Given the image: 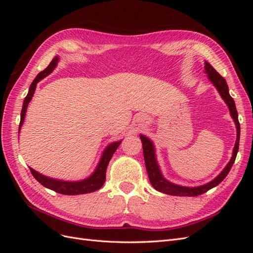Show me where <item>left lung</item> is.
Masks as SVG:
<instances>
[{
    "label": "left lung",
    "mask_w": 253,
    "mask_h": 253,
    "mask_svg": "<svg viewBox=\"0 0 253 253\" xmlns=\"http://www.w3.org/2000/svg\"><path fill=\"white\" fill-rule=\"evenodd\" d=\"M205 71H206V74L208 75V78L210 79V81L213 83V85L216 87L219 95L221 96V98L224 99V101L228 105L231 117L233 118V120L235 122L236 141H235V145L233 149L232 157L230 159V162H229L228 165L225 167V169L210 182L205 183V185L200 186V187H192V188L182 187V186L175 185V183L167 180L164 177L162 174V171H160V169H159L157 160H156L154 144H153V142L148 138V137L140 135V139L142 142V149H143L144 164H145V168H147L149 179H150L151 185L154 187V189L159 191V192H163V193L169 194V195H175V196H197V195L204 194L207 192V191H209L210 189L216 187L218 183H220L225 179V177L228 175L229 171L231 170V167L233 166V164L235 162L236 154H237V151H239V145H240L241 127H240V122H239V115H237L234 100L230 96V94H229V88H228L226 80L221 77V76L215 70H214V68L208 62H205Z\"/></svg>",
    "instance_id": "obj_1"
}]
</instances>
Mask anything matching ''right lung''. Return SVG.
I'll list each match as a JSON object with an SVG mask.
<instances>
[{
	"label": "right lung",
	"mask_w": 253,
	"mask_h": 253,
	"mask_svg": "<svg viewBox=\"0 0 253 253\" xmlns=\"http://www.w3.org/2000/svg\"><path fill=\"white\" fill-rule=\"evenodd\" d=\"M58 61H59V57L53 58L51 62L49 63V65L45 68L44 71L38 74V76L35 78L33 83L30 84L28 94L24 99V102H23V108L21 111L19 133H20V129H21L23 122H24V119H25L28 103L30 102V100H32V98L35 94L37 83L41 81L43 78L46 77L47 75H49L53 70H55ZM120 143H121V140L110 143L103 151L102 156H101L100 160H99V164L96 168V170L93 172V174L89 176V177L83 179V180H79V181L58 180V179L47 177V176H44V175L40 174L39 172H37L34 169H32V168H29V169H30V172H32V174L34 175V177L38 181H39L42 186H44L45 188H48L52 191H55V192L64 194V195H78V194H85V193L95 192V191L99 190L103 186V183L105 181L106 168H108V165L110 163L111 158L113 157L115 151L117 150Z\"/></svg>",
	"instance_id": "add662e5"
}]
</instances>
